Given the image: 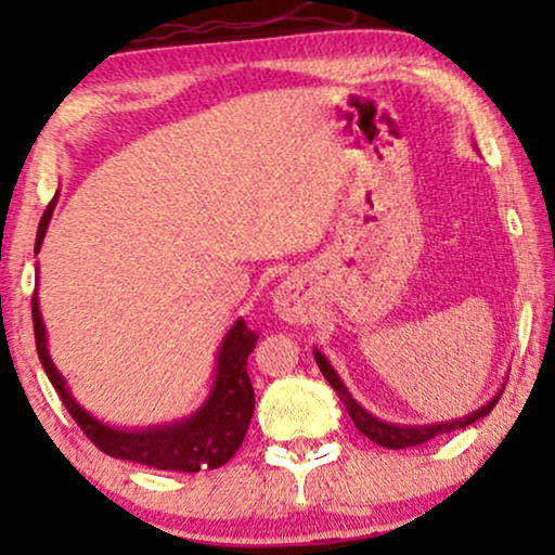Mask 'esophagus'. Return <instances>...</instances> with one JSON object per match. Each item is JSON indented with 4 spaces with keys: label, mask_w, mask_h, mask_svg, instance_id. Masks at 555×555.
<instances>
[{
    "label": "esophagus",
    "mask_w": 555,
    "mask_h": 555,
    "mask_svg": "<svg viewBox=\"0 0 555 555\" xmlns=\"http://www.w3.org/2000/svg\"><path fill=\"white\" fill-rule=\"evenodd\" d=\"M272 308H275L278 318H283L285 323H308L310 321V302L308 295L302 293V287L293 280H287L275 291L272 298Z\"/></svg>",
    "instance_id": "obj_1"
}]
</instances>
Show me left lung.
I'll return each instance as SVG.
<instances>
[{
  "label": "left lung",
  "instance_id": "obj_1",
  "mask_svg": "<svg viewBox=\"0 0 555 555\" xmlns=\"http://www.w3.org/2000/svg\"><path fill=\"white\" fill-rule=\"evenodd\" d=\"M313 356H315L318 369L323 371L325 382H328L333 389H336L340 401H344L346 412L351 414L356 429H359L361 435H366L371 442L389 447V450H406V447H416V444L429 442V439L437 437V435H447V431L469 427V424H475L477 420H482V416H488L492 412V406L498 404L500 393H503V389H505V386H503V389H500L495 397L488 401V404L475 409V412H469L467 416H460V420L437 422V424H414V427H412V424H391V422H384L371 412H366V409H363L359 401L351 397V391L346 389V384L340 382V376L336 374V371H333L328 359H325V356L318 351V348H313Z\"/></svg>",
  "mask_w": 555,
  "mask_h": 555
}]
</instances>
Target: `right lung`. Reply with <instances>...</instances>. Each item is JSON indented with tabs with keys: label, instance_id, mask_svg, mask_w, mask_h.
I'll return each instance as SVG.
<instances>
[{
	"label": "right lung",
	"instance_id": "add662e5",
	"mask_svg": "<svg viewBox=\"0 0 555 555\" xmlns=\"http://www.w3.org/2000/svg\"><path fill=\"white\" fill-rule=\"evenodd\" d=\"M57 196L48 204L44 215L37 227L35 253H40L44 232H48L52 209H55ZM33 323H35V344L40 356L42 369L63 399V404L78 427L98 450L111 454L116 460L139 462L154 469H173V473H199V469L222 467L240 450L242 439L247 435L249 420L255 412V389L247 374V356L255 351L257 336L247 328L245 321H234L227 331L217 353L215 382H211L209 397L186 420L158 424L149 429H118L111 424L98 422L88 414L78 401L73 399L63 374H60L48 351V331H44L40 300L33 295Z\"/></svg>",
	"mask_w": 555,
	"mask_h": 555
}]
</instances>
